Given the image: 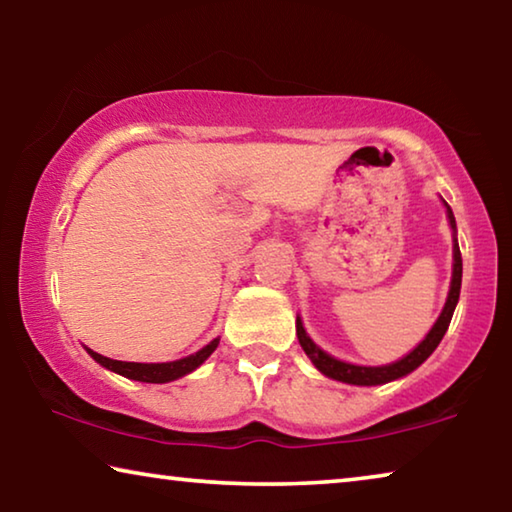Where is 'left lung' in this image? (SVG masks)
Here are the masks:
<instances>
[{
    "instance_id": "1",
    "label": "left lung",
    "mask_w": 512,
    "mask_h": 512,
    "mask_svg": "<svg viewBox=\"0 0 512 512\" xmlns=\"http://www.w3.org/2000/svg\"><path fill=\"white\" fill-rule=\"evenodd\" d=\"M447 207V216H449V223H452V228L456 230V221H454V214H452V207ZM461 277H463V259H461V250H458V244L454 239V273H452V287H449V296L445 302V309L443 314L438 316L436 325L431 327V332L427 334V339H424L418 348H415L411 354H406L404 359L395 361V363H388V366H379V368H366V366H352V363H345L339 361L334 357H329L327 352H323L318 348V345L309 339L305 327H302L300 318L296 320V332H298V341L302 345V350H305L307 357L314 361V366L323 372V375L332 377V379H339L345 381V384H357V386H377V384H386V381H393V379H400L404 375H409L415 368L420 366L422 361L429 359V354L438 348V343L443 341V336L447 332L449 323H452V316H454V309H456V302L458 296H461Z\"/></svg>"
}]
</instances>
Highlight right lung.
<instances>
[{
  "mask_svg": "<svg viewBox=\"0 0 512 512\" xmlns=\"http://www.w3.org/2000/svg\"><path fill=\"white\" fill-rule=\"evenodd\" d=\"M216 345H219V339H214L212 343H207L205 348L198 350L196 354H189V357L178 359V361H171V363L115 361V359H108V357H103V354H97V352H92V350H88V352H90V357L97 361V363H101L103 368H108L112 372H119V375H124L128 379L146 381V384H167V381H173V379L187 375V372L196 370L216 350Z\"/></svg>",
  "mask_w": 512,
  "mask_h": 512,
  "instance_id": "add662e5",
  "label": "right lung"
}]
</instances>
